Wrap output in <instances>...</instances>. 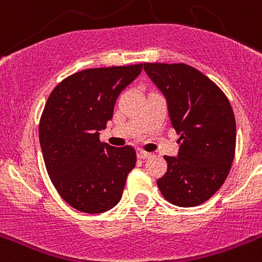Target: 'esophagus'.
<instances>
[{"label": "esophagus", "instance_id": "34e87169", "mask_svg": "<svg viewBox=\"0 0 262 262\" xmlns=\"http://www.w3.org/2000/svg\"><path fill=\"white\" fill-rule=\"evenodd\" d=\"M138 157H139V159H142V160L149 159V157H151V154H148V152H145V151H139L138 152Z\"/></svg>", "mask_w": 262, "mask_h": 262}]
</instances>
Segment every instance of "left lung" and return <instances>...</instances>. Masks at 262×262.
I'll use <instances>...</instances> for the list:
<instances>
[{
	"label": "left lung",
	"mask_w": 262,
	"mask_h": 262,
	"mask_svg": "<svg viewBox=\"0 0 262 262\" xmlns=\"http://www.w3.org/2000/svg\"><path fill=\"white\" fill-rule=\"evenodd\" d=\"M144 71L165 96L177 157L164 156L168 170L157 186L168 202L193 207L210 200L226 181L235 157L232 107L215 82L184 62H144Z\"/></svg>",
	"instance_id": "obj_1"
}]
</instances>
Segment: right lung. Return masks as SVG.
<instances>
[{
  "instance_id": "1",
  "label": "right lung",
  "mask_w": 262,
  "mask_h": 262,
  "mask_svg": "<svg viewBox=\"0 0 262 262\" xmlns=\"http://www.w3.org/2000/svg\"><path fill=\"white\" fill-rule=\"evenodd\" d=\"M142 68L84 69L59 82L46 102L39 122L46 168L60 196L78 211L101 214L122 198L136 152L131 145L102 143L98 131L106 128L118 96Z\"/></svg>"
}]
</instances>
